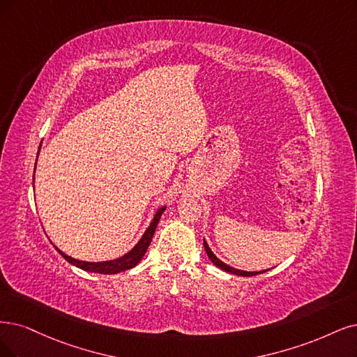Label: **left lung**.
<instances>
[{
  "label": "left lung",
  "instance_id": "8db88e82",
  "mask_svg": "<svg viewBox=\"0 0 357 357\" xmlns=\"http://www.w3.org/2000/svg\"><path fill=\"white\" fill-rule=\"evenodd\" d=\"M203 245H204V250H206V253H207L208 259L212 260L213 265H216V266H218L219 269H222V271L229 272V273H234V275H240V276H255V275H259V273L266 272V271H260V272H247V271H240V269H235V268H232V266L227 265V263H223L222 260H219V259H218V257L213 255L212 250H210V247H208V244L206 243V240H203ZM268 271H269V269H268Z\"/></svg>",
  "mask_w": 357,
  "mask_h": 357
}]
</instances>
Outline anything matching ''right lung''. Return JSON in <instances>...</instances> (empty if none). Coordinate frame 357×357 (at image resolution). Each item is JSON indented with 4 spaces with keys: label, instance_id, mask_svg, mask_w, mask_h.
<instances>
[{
    "label": "right lung",
    "instance_id": "add662e5",
    "mask_svg": "<svg viewBox=\"0 0 357 357\" xmlns=\"http://www.w3.org/2000/svg\"><path fill=\"white\" fill-rule=\"evenodd\" d=\"M39 149H41V145H39ZM39 154V151H38ZM38 157V155H36ZM35 176V175H33ZM35 179V178H33ZM166 210V206L160 207L155 212L150 227L145 229V232L142 234L141 240L135 244V247L129 250V252L126 255H123L122 257H117L114 260H105V261H85V260H77V259H73L68 255H64L60 248H57L56 245V250L57 252L68 260L69 263H72L73 266L76 268H81L84 271H88V272H96V273H104V275H113V273H119V272H123V271H128V269H132L135 268L138 263L141 261V259L144 257L145 252H147V248L153 240V235H154V231L157 228V223L158 220H160L163 212Z\"/></svg>",
    "mask_w": 357,
    "mask_h": 357
}]
</instances>
